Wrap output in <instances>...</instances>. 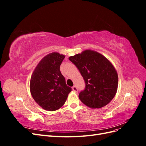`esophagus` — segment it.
Instances as JSON below:
<instances>
[{
    "mask_svg": "<svg viewBox=\"0 0 146 146\" xmlns=\"http://www.w3.org/2000/svg\"><path fill=\"white\" fill-rule=\"evenodd\" d=\"M72 90H73L74 92H77L78 91V89H77V86H74L72 87Z\"/></svg>",
    "mask_w": 146,
    "mask_h": 146,
    "instance_id": "1",
    "label": "esophagus"
}]
</instances>
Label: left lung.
Wrapping results in <instances>:
<instances>
[{
  "instance_id": "left-lung-1",
  "label": "left lung",
  "mask_w": 146,
  "mask_h": 146,
  "mask_svg": "<svg viewBox=\"0 0 146 146\" xmlns=\"http://www.w3.org/2000/svg\"><path fill=\"white\" fill-rule=\"evenodd\" d=\"M69 60L80 71L85 88L78 95L83 104L92 108H100L109 104L117 90L116 69L104 56L90 50L70 56Z\"/></svg>"
}]
</instances>
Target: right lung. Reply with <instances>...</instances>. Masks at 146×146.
Here are the masks:
<instances>
[{
    "label": "right lung",
    "instance_id": "obj_1",
    "mask_svg": "<svg viewBox=\"0 0 146 146\" xmlns=\"http://www.w3.org/2000/svg\"><path fill=\"white\" fill-rule=\"evenodd\" d=\"M64 57L56 52L48 54L38 63L31 77V94L39 106L48 111L62 107L72 91L60 70Z\"/></svg>",
    "mask_w": 146,
    "mask_h": 146
}]
</instances>
